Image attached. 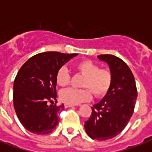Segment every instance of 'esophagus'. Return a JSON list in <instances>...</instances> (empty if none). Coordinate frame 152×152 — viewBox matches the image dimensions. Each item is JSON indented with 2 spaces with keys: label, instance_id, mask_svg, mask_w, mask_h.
<instances>
[{
  "label": "esophagus",
  "instance_id": "34e87169",
  "mask_svg": "<svg viewBox=\"0 0 152 152\" xmlns=\"http://www.w3.org/2000/svg\"><path fill=\"white\" fill-rule=\"evenodd\" d=\"M64 106L68 108V107H72V106H75V105H72V104H68V103H65L64 104Z\"/></svg>",
  "mask_w": 152,
  "mask_h": 152
}]
</instances>
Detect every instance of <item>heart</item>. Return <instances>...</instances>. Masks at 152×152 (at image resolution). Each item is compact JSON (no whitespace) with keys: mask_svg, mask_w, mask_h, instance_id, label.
Here are the masks:
<instances>
[{"mask_svg":"<svg viewBox=\"0 0 152 152\" xmlns=\"http://www.w3.org/2000/svg\"><path fill=\"white\" fill-rule=\"evenodd\" d=\"M77 72L83 75L81 86L84 88H68L62 90L60 98L68 104L76 105L88 101L91 98V93L96 98L103 97L110 89L113 83V72L107 68H99V65L89 60H83L74 65ZM70 75L65 67L58 69L56 74V82L61 87L69 83Z\"/></svg>","mask_w":152,"mask_h":152,"instance_id":"1","label":"heart"}]
</instances>
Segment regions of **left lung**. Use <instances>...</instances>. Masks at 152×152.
Returning <instances> with one entry per match:
<instances>
[{
    "mask_svg": "<svg viewBox=\"0 0 152 152\" xmlns=\"http://www.w3.org/2000/svg\"><path fill=\"white\" fill-rule=\"evenodd\" d=\"M98 57L109 64L113 83L106 96L91 107L84 128L91 139L107 140L122 132L129 121L134 112L137 89L134 76L125 61L111 54Z\"/></svg>",
    "mask_w": 152,
    "mask_h": 152,
    "instance_id": "left-lung-1",
    "label": "left lung"
}]
</instances>
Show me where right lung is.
I'll use <instances>...</instances> for the list:
<instances>
[{"instance_id":"add662e5","label":"right lung","mask_w":152,"mask_h":152,"mask_svg":"<svg viewBox=\"0 0 152 152\" xmlns=\"http://www.w3.org/2000/svg\"><path fill=\"white\" fill-rule=\"evenodd\" d=\"M77 53L44 52L27 60L18 72L13 84V105L19 120L31 132L45 135L56 129L58 113L56 74Z\"/></svg>"}]
</instances>
